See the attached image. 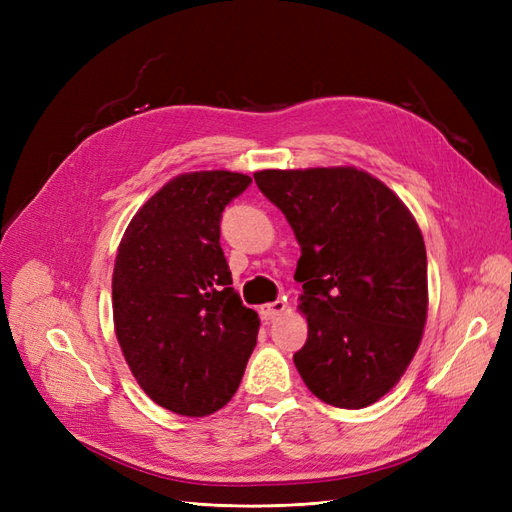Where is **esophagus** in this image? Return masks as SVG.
I'll list each match as a JSON object with an SVG mask.
<instances>
[{"mask_svg": "<svg viewBox=\"0 0 512 512\" xmlns=\"http://www.w3.org/2000/svg\"><path fill=\"white\" fill-rule=\"evenodd\" d=\"M286 312V303L284 301H273V303H265V305H260V316L265 318V320H271V318H275V316H282Z\"/></svg>", "mask_w": 512, "mask_h": 512, "instance_id": "1", "label": "esophagus"}]
</instances>
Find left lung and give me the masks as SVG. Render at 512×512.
Wrapping results in <instances>:
<instances>
[{
	"mask_svg": "<svg viewBox=\"0 0 512 512\" xmlns=\"http://www.w3.org/2000/svg\"><path fill=\"white\" fill-rule=\"evenodd\" d=\"M256 185L301 245L307 342L294 354L324 404H376L406 374L427 322V254L410 209L356 166L267 168Z\"/></svg>",
	"mask_w": 512,
	"mask_h": 512,
	"instance_id": "obj_1",
	"label": "left lung"
}]
</instances>
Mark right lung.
<instances>
[{
	"label": "right lung",
	"mask_w": 512,
	"mask_h": 512,
	"mask_svg": "<svg viewBox=\"0 0 512 512\" xmlns=\"http://www.w3.org/2000/svg\"><path fill=\"white\" fill-rule=\"evenodd\" d=\"M252 179L196 170L136 211L113 271V322L138 386L181 416H207L237 393L260 318L245 307L220 245L224 207Z\"/></svg>",
	"instance_id": "obj_1"
}]
</instances>
